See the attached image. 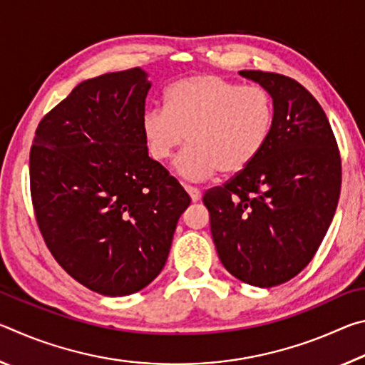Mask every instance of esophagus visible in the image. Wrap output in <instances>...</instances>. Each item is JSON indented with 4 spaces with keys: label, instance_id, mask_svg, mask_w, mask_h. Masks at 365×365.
<instances>
[{
    "label": "esophagus",
    "instance_id": "34e87169",
    "mask_svg": "<svg viewBox=\"0 0 365 365\" xmlns=\"http://www.w3.org/2000/svg\"><path fill=\"white\" fill-rule=\"evenodd\" d=\"M185 190H187V193L190 195L191 201H193V202H197V201L201 200V191L197 190V188H193V187H185Z\"/></svg>",
    "mask_w": 365,
    "mask_h": 365
}]
</instances>
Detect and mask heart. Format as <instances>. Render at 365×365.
<instances>
[{
    "label": "heart",
    "mask_w": 365,
    "mask_h": 365,
    "mask_svg": "<svg viewBox=\"0 0 365 365\" xmlns=\"http://www.w3.org/2000/svg\"><path fill=\"white\" fill-rule=\"evenodd\" d=\"M274 125V101L262 86L214 73L178 80L165 108L146 110L141 128L151 158L164 163L188 140L175 160L178 175L202 182L220 170L240 174L264 150Z\"/></svg>",
    "instance_id": "heart-1"
}]
</instances>
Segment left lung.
Instances as JSON below:
<instances>
[{"label":"left lung","mask_w":365,"mask_h":365,"mask_svg":"<svg viewBox=\"0 0 365 365\" xmlns=\"http://www.w3.org/2000/svg\"><path fill=\"white\" fill-rule=\"evenodd\" d=\"M274 101V125L259 156L202 202L224 267L259 288L292 280L311 262L336 211L341 160L316 98L280 73L240 71Z\"/></svg>","instance_id":"8db88e82"}]
</instances>
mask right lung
Wrapping results in <instances>:
<instances>
[{"label":"right lung","instance_id":"add662e5","mask_svg":"<svg viewBox=\"0 0 365 365\" xmlns=\"http://www.w3.org/2000/svg\"><path fill=\"white\" fill-rule=\"evenodd\" d=\"M148 73L78 83L38 123L30 191L48 250L91 292L127 296L156 279L190 196L148 156Z\"/></svg>","mask_w":365,"mask_h":365}]
</instances>
